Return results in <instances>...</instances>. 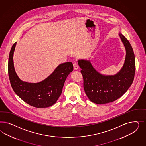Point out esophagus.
I'll return each instance as SVG.
<instances>
[{"label":"esophagus","instance_id":"obj_1","mask_svg":"<svg viewBox=\"0 0 146 146\" xmlns=\"http://www.w3.org/2000/svg\"><path fill=\"white\" fill-rule=\"evenodd\" d=\"M73 67H74V69L75 70H77L78 69L79 66H78V65L76 63V62H74V63H73Z\"/></svg>","mask_w":146,"mask_h":146}]
</instances>
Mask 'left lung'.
<instances>
[{
    "instance_id": "left-lung-1",
    "label": "left lung",
    "mask_w": 146,
    "mask_h": 146,
    "mask_svg": "<svg viewBox=\"0 0 146 146\" xmlns=\"http://www.w3.org/2000/svg\"><path fill=\"white\" fill-rule=\"evenodd\" d=\"M120 38L126 49V58L120 71L114 75H105L97 72L89 60L81 59L84 92L90 101L98 104L113 102L127 92L132 84L135 72V56L128 40L120 33Z\"/></svg>"
}]
</instances>
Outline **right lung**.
<instances>
[{"label": "right lung", "instance_id": "add662e5", "mask_svg": "<svg viewBox=\"0 0 146 146\" xmlns=\"http://www.w3.org/2000/svg\"><path fill=\"white\" fill-rule=\"evenodd\" d=\"M17 44L13 45L9 52L8 72L14 92L24 102L38 108L54 104L60 96L67 76L73 70V64L67 62L60 64L53 73L38 83H29L20 79L17 74L13 62V54Z\"/></svg>", "mask_w": 146, "mask_h": 146}]
</instances>
